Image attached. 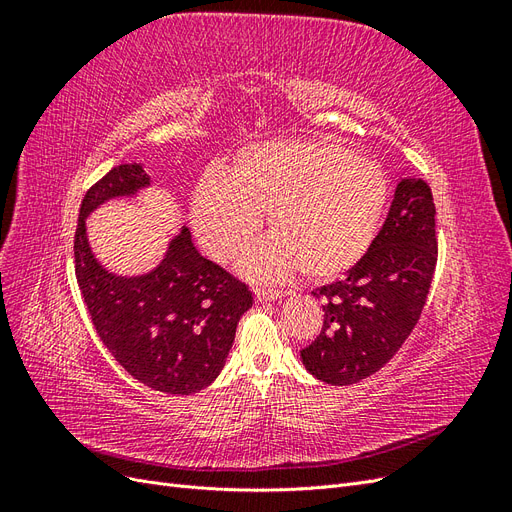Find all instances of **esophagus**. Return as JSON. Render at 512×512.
Masks as SVG:
<instances>
[{"label": "esophagus", "mask_w": 512, "mask_h": 512, "mask_svg": "<svg viewBox=\"0 0 512 512\" xmlns=\"http://www.w3.org/2000/svg\"><path fill=\"white\" fill-rule=\"evenodd\" d=\"M254 294H256V299L260 301V303H265V301H277V299H282V297H286V290H273V288H256L254 290Z\"/></svg>", "instance_id": "34e87169"}]
</instances>
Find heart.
I'll return each mask as SVG.
<instances>
[{
  "instance_id": "1",
  "label": "heart",
  "mask_w": 512,
  "mask_h": 512,
  "mask_svg": "<svg viewBox=\"0 0 512 512\" xmlns=\"http://www.w3.org/2000/svg\"><path fill=\"white\" fill-rule=\"evenodd\" d=\"M389 203L378 162L327 141H267L243 147L228 173L198 183L192 220L205 250L220 262L239 258L265 213L275 235L258 245L243 271L282 280L303 269L331 280L352 269L374 241Z\"/></svg>"
}]
</instances>
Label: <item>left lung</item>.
Returning <instances> with one entry per match:
<instances>
[{"label": "left lung", "mask_w": 512, "mask_h": 512, "mask_svg": "<svg viewBox=\"0 0 512 512\" xmlns=\"http://www.w3.org/2000/svg\"><path fill=\"white\" fill-rule=\"evenodd\" d=\"M436 262L431 190L423 179L406 177L365 256L342 282L312 292L324 320L320 335L301 350L309 374L346 386L389 363L421 318Z\"/></svg>", "instance_id": "left-lung-1"}]
</instances>
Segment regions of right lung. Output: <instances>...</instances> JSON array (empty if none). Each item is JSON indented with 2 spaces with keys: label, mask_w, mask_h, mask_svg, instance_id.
<instances>
[{
  "label": "right lung",
  "mask_w": 512,
  "mask_h": 512,
  "mask_svg": "<svg viewBox=\"0 0 512 512\" xmlns=\"http://www.w3.org/2000/svg\"><path fill=\"white\" fill-rule=\"evenodd\" d=\"M149 185L141 164H119L91 185L74 235L76 282L102 344L132 378L153 391L190 395L220 376L254 297L198 254L185 226L149 273L117 275L100 265L85 220L108 200L136 196Z\"/></svg>",
  "instance_id": "right-lung-1"
}]
</instances>
